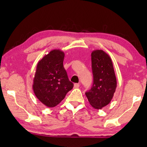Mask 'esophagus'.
<instances>
[{"label":"esophagus","instance_id":"obj_1","mask_svg":"<svg viewBox=\"0 0 147 147\" xmlns=\"http://www.w3.org/2000/svg\"><path fill=\"white\" fill-rule=\"evenodd\" d=\"M79 86H80V84H74V88H79Z\"/></svg>","mask_w":147,"mask_h":147}]
</instances>
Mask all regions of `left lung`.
<instances>
[{
    "mask_svg": "<svg viewBox=\"0 0 147 147\" xmlns=\"http://www.w3.org/2000/svg\"><path fill=\"white\" fill-rule=\"evenodd\" d=\"M93 84L86 93L89 104L95 109H102L110 102L117 88V80L111 59L102 50L91 53Z\"/></svg>",
    "mask_w": 147,
    "mask_h": 147,
    "instance_id": "8db88e82",
    "label": "left lung"
}]
</instances>
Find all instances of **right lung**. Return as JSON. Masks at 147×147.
Wrapping results in <instances>:
<instances>
[{
  "label": "right lung",
  "mask_w": 147,
  "mask_h": 147,
  "mask_svg": "<svg viewBox=\"0 0 147 147\" xmlns=\"http://www.w3.org/2000/svg\"><path fill=\"white\" fill-rule=\"evenodd\" d=\"M64 56L63 51L53 50L36 67L32 88L38 100L50 108L60 103L74 86L64 69Z\"/></svg>",
  "instance_id": "right-lung-1"
}]
</instances>
